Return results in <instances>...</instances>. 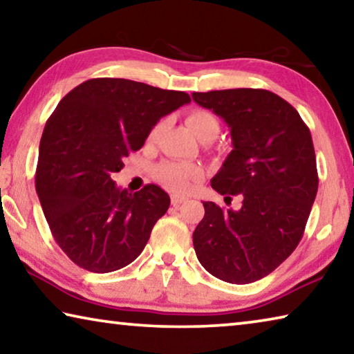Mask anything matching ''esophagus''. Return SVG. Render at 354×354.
Masks as SVG:
<instances>
[{
	"mask_svg": "<svg viewBox=\"0 0 354 354\" xmlns=\"http://www.w3.org/2000/svg\"><path fill=\"white\" fill-rule=\"evenodd\" d=\"M186 200L187 198L183 197V195H176V194L171 195V205L173 206H179L181 203H184V201H186Z\"/></svg>",
	"mask_w": 354,
	"mask_h": 354,
	"instance_id": "esophagus-1",
	"label": "esophagus"
}]
</instances>
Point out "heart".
I'll return each instance as SVG.
<instances>
[{
  "label": "heart",
  "instance_id": "b5f03b06",
  "mask_svg": "<svg viewBox=\"0 0 354 354\" xmlns=\"http://www.w3.org/2000/svg\"><path fill=\"white\" fill-rule=\"evenodd\" d=\"M186 122L190 131L201 142H207V140H214L218 133V121L216 116L205 110H194L190 111L186 118ZM162 131V122L151 129L149 138L153 140L159 132ZM154 176L162 186L173 192L184 194L189 192L195 184H197L201 178H203V170L197 164H189V162H175V160H165L160 162L159 165L154 168Z\"/></svg>",
  "mask_w": 354,
  "mask_h": 354
}]
</instances>
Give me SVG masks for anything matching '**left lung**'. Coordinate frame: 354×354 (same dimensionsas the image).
Masks as SVG:
<instances>
[{
	"instance_id": "obj_1",
	"label": "left lung",
	"mask_w": 354,
	"mask_h": 354,
	"mask_svg": "<svg viewBox=\"0 0 354 354\" xmlns=\"http://www.w3.org/2000/svg\"><path fill=\"white\" fill-rule=\"evenodd\" d=\"M192 97L223 118L233 140L212 189L243 197L239 211L203 201L195 254L223 282H255L287 260L304 234L318 190L310 131L293 105L268 89H222Z\"/></svg>"
}]
</instances>
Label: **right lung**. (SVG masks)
I'll use <instances>...</instances> for the list:
<instances>
[{"instance_id":"obj_1","label":"right lung","mask_w":354,"mask_h":354,"mask_svg":"<svg viewBox=\"0 0 354 354\" xmlns=\"http://www.w3.org/2000/svg\"><path fill=\"white\" fill-rule=\"evenodd\" d=\"M189 102L187 93L126 78H91L59 100L39 145L36 192L56 244L77 266L111 272L142 254L170 197L154 184L129 194L111 175L162 116Z\"/></svg>"}]
</instances>
